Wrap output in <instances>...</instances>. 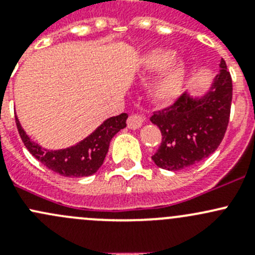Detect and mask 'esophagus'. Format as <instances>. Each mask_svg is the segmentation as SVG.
Wrapping results in <instances>:
<instances>
[{
  "instance_id": "esophagus-1",
  "label": "esophagus",
  "mask_w": 255,
  "mask_h": 255,
  "mask_svg": "<svg viewBox=\"0 0 255 255\" xmlns=\"http://www.w3.org/2000/svg\"><path fill=\"white\" fill-rule=\"evenodd\" d=\"M144 120H145V118H144V116H139V115L129 116L127 120L128 128H130V129H138V128L143 125Z\"/></svg>"
}]
</instances>
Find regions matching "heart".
I'll use <instances>...</instances> for the list:
<instances>
[{"label": "heart", "instance_id": "1", "mask_svg": "<svg viewBox=\"0 0 255 255\" xmlns=\"http://www.w3.org/2000/svg\"><path fill=\"white\" fill-rule=\"evenodd\" d=\"M145 71H160L150 86V96L156 104L169 105L180 96L187 79V65L175 58V53L168 49H153L142 58Z\"/></svg>", "mask_w": 255, "mask_h": 255}]
</instances>
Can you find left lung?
I'll return each mask as SVG.
<instances>
[{"mask_svg": "<svg viewBox=\"0 0 255 255\" xmlns=\"http://www.w3.org/2000/svg\"><path fill=\"white\" fill-rule=\"evenodd\" d=\"M220 68L206 94L192 97L185 92L150 117L163 135L151 156L156 166L171 171L190 168L210 156L222 142L230 122L232 79L223 59Z\"/></svg>", "mask_w": 255, "mask_h": 255, "instance_id": "8db88e82", "label": "left lung"}]
</instances>
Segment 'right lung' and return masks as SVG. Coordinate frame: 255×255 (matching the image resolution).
Wrapping results in <instances>:
<instances>
[{
	"instance_id": "1",
	"label": "right lung",
	"mask_w": 255,
	"mask_h": 255,
	"mask_svg": "<svg viewBox=\"0 0 255 255\" xmlns=\"http://www.w3.org/2000/svg\"><path fill=\"white\" fill-rule=\"evenodd\" d=\"M127 113H121L120 116L109 118L81 142L59 150H49L33 142L25 134L17 116L16 125L25 148L43 165L63 176L81 177L92 175L101 168L109 151L110 142L116 133L127 126Z\"/></svg>"
}]
</instances>
